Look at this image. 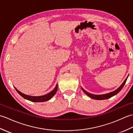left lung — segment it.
Wrapping results in <instances>:
<instances>
[{
    "label": "left lung",
    "mask_w": 133,
    "mask_h": 133,
    "mask_svg": "<svg viewBox=\"0 0 133 133\" xmlns=\"http://www.w3.org/2000/svg\"><path fill=\"white\" fill-rule=\"evenodd\" d=\"M128 78V77H127L125 80L122 83V84H121V85L118 87L117 89H116L114 91H112V92H110L109 93H107V94H101V95H96V94H91V93H89L87 91H86V90H84L82 87H81L82 90V91L85 93V94L89 96V97H90L92 99H96V100H103V99H109L110 98H111L112 97H113V96L115 95L116 94H117L118 92H119L123 88V87L125 85V84L126 83V82L127 81V79Z\"/></svg>",
    "instance_id": "obj_1"
}]
</instances>
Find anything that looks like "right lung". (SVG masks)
Here are the masks:
<instances>
[{
	"label": "right lung",
	"mask_w": 133,
	"mask_h": 133,
	"mask_svg": "<svg viewBox=\"0 0 133 133\" xmlns=\"http://www.w3.org/2000/svg\"><path fill=\"white\" fill-rule=\"evenodd\" d=\"M15 89L20 95H21L22 97L24 98V99H26L27 100H29L31 102H43L50 100V99L56 94V91H57L58 90V84H56L54 89L52 90L51 91L47 93V94H45L44 95H41V96H31L29 95H26L19 91L16 87H15Z\"/></svg>",
	"instance_id": "1"
}]
</instances>
